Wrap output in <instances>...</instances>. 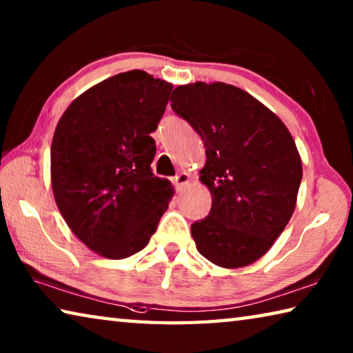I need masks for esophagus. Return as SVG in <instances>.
Here are the masks:
<instances>
[{"mask_svg": "<svg viewBox=\"0 0 353 353\" xmlns=\"http://www.w3.org/2000/svg\"><path fill=\"white\" fill-rule=\"evenodd\" d=\"M188 182H190V176L187 172H179V174L172 179V183H174L176 190H182Z\"/></svg>", "mask_w": 353, "mask_h": 353, "instance_id": "34e87169", "label": "esophagus"}]
</instances>
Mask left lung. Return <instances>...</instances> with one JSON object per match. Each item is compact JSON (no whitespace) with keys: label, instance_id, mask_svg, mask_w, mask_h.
Wrapping results in <instances>:
<instances>
[{"label":"left lung","instance_id":"8db88e82","mask_svg":"<svg viewBox=\"0 0 353 353\" xmlns=\"http://www.w3.org/2000/svg\"><path fill=\"white\" fill-rule=\"evenodd\" d=\"M171 109L201 135V181L212 193L208 216L191 224L199 254L223 268L265 255L288 224L302 181L290 130L248 92L224 82L179 85Z\"/></svg>","mask_w":353,"mask_h":353}]
</instances>
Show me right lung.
I'll use <instances>...</instances> for the list:
<instances>
[{"label": "right lung", "instance_id": "1", "mask_svg": "<svg viewBox=\"0 0 353 353\" xmlns=\"http://www.w3.org/2000/svg\"><path fill=\"white\" fill-rule=\"evenodd\" d=\"M172 85L141 70L88 88L59 119L51 143L56 204L73 234L105 259L146 246L174 194L155 177L151 137Z\"/></svg>", "mask_w": 353, "mask_h": 353}]
</instances>
